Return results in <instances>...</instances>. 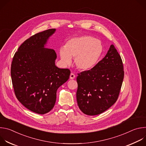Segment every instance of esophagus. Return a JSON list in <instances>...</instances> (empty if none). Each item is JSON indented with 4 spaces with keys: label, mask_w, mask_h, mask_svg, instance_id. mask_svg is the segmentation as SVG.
I'll return each mask as SVG.
<instances>
[{
    "label": "esophagus",
    "mask_w": 146,
    "mask_h": 146,
    "mask_svg": "<svg viewBox=\"0 0 146 146\" xmlns=\"http://www.w3.org/2000/svg\"><path fill=\"white\" fill-rule=\"evenodd\" d=\"M75 77H76L75 74L74 73H71L70 75V79H74Z\"/></svg>",
    "instance_id": "esophagus-1"
}]
</instances>
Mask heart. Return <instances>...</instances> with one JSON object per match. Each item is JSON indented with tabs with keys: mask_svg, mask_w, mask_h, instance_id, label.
Wrapping results in <instances>:
<instances>
[{
	"mask_svg": "<svg viewBox=\"0 0 146 146\" xmlns=\"http://www.w3.org/2000/svg\"><path fill=\"white\" fill-rule=\"evenodd\" d=\"M100 41L91 36H82L70 39L65 47L59 51L61 60L64 65H69L71 58H74L77 68L87 70L94 68L98 62L102 53Z\"/></svg>",
	"mask_w": 146,
	"mask_h": 146,
	"instance_id": "1",
	"label": "heart"
}]
</instances>
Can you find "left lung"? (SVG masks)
<instances>
[{"label":"left lung","mask_w":146,"mask_h":146,"mask_svg":"<svg viewBox=\"0 0 146 146\" xmlns=\"http://www.w3.org/2000/svg\"><path fill=\"white\" fill-rule=\"evenodd\" d=\"M77 74L76 98L82 113L89 115L100 114L115 103L124 71L121 56L113 44L94 68Z\"/></svg>","instance_id":"8db88e82"}]
</instances>
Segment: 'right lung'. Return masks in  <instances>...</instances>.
Listing matches in <instances>:
<instances>
[{"instance_id": "1", "label": "right lung", "mask_w": 146, "mask_h": 146, "mask_svg": "<svg viewBox=\"0 0 146 146\" xmlns=\"http://www.w3.org/2000/svg\"><path fill=\"white\" fill-rule=\"evenodd\" d=\"M55 31L50 29L27 39L15 53L11 65L12 84L16 98L28 110L39 114L50 111L58 88L68 81L69 69L55 65L54 50L44 48Z\"/></svg>"}]
</instances>
